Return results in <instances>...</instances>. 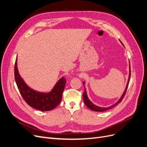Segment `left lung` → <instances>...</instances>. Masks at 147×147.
<instances>
[{"instance_id":"1","label":"left lung","mask_w":147,"mask_h":147,"mask_svg":"<svg viewBox=\"0 0 147 147\" xmlns=\"http://www.w3.org/2000/svg\"><path fill=\"white\" fill-rule=\"evenodd\" d=\"M129 69H130V70H129V71H130V72H129V77H128V83H127V86H126V88L125 89L124 92V93H123L122 96L121 97V98L119 99L118 101L116 102L114 105H111V107H106V108H104V107H98L96 106V105H94L90 100L89 99V98H88L87 97V93H86V89L84 87V92L83 93V99H84V104H86V106L87 107H89L90 109H91L92 110H93V111H104L105 110H107L109 109H110L111 108L114 107L115 106H116V105H118L119 103H120L122 100L123 99V98H124V96L125 95V93H126V92H127V88H128V84H129V81H130V77H131V69H130V67H129ZM83 85H84V82H83Z\"/></svg>"}]
</instances>
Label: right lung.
<instances>
[{
	"instance_id": "1",
	"label": "right lung",
	"mask_w": 147,
	"mask_h": 147,
	"mask_svg": "<svg viewBox=\"0 0 147 147\" xmlns=\"http://www.w3.org/2000/svg\"><path fill=\"white\" fill-rule=\"evenodd\" d=\"M14 77L17 87L25 102L32 107L40 111H49L60 103L66 80L62 77L49 93H41L29 88L19 74L17 59L14 66Z\"/></svg>"
}]
</instances>
